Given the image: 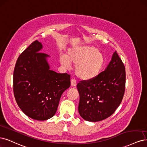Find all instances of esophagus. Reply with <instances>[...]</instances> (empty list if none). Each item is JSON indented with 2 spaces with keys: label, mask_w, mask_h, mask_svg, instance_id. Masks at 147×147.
Here are the masks:
<instances>
[{
  "label": "esophagus",
  "mask_w": 147,
  "mask_h": 147,
  "mask_svg": "<svg viewBox=\"0 0 147 147\" xmlns=\"http://www.w3.org/2000/svg\"><path fill=\"white\" fill-rule=\"evenodd\" d=\"M70 82H71V86H75L76 85H77V82H76V80L75 79H71L70 80Z\"/></svg>",
  "instance_id": "1"
}]
</instances>
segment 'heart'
I'll return each instance as SVG.
<instances>
[{"label": "heart", "instance_id": "b5f03b06", "mask_svg": "<svg viewBox=\"0 0 147 147\" xmlns=\"http://www.w3.org/2000/svg\"><path fill=\"white\" fill-rule=\"evenodd\" d=\"M61 64L69 68L70 63L75 65V72L78 78L90 80L99 75L103 67L105 57L97 49L90 46H78L70 49L66 55L59 57Z\"/></svg>", "mask_w": 147, "mask_h": 147}]
</instances>
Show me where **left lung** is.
<instances>
[{"mask_svg": "<svg viewBox=\"0 0 147 147\" xmlns=\"http://www.w3.org/2000/svg\"><path fill=\"white\" fill-rule=\"evenodd\" d=\"M125 82V65L115 51L103 72L92 80L81 81L77 84L81 117L89 122H98L110 117L122 102Z\"/></svg>", "mask_w": 147, "mask_h": 147, "instance_id": "obj_1", "label": "left lung"}]
</instances>
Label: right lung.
I'll return each instance as SVG.
<instances>
[{
  "label": "right lung",
  "mask_w": 147,
  "mask_h": 147,
  "mask_svg": "<svg viewBox=\"0 0 147 147\" xmlns=\"http://www.w3.org/2000/svg\"><path fill=\"white\" fill-rule=\"evenodd\" d=\"M42 44L35 41L20 55L13 73L16 103L28 117L37 120L55 114L62 94L70 86V76L50 70L48 55L39 52Z\"/></svg>",
  "instance_id": "right-lung-1"
}]
</instances>
